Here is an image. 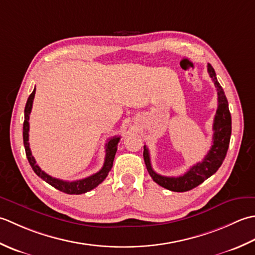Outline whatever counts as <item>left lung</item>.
Wrapping results in <instances>:
<instances>
[{"instance_id":"1","label":"left lung","mask_w":255,"mask_h":255,"mask_svg":"<svg viewBox=\"0 0 255 255\" xmlns=\"http://www.w3.org/2000/svg\"><path fill=\"white\" fill-rule=\"evenodd\" d=\"M208 72L217 88L218 108L214 121V137H212L214 142L202 162L191 166L184 175L178 176V177L162 176L154 171L152 164H150L149 152L146 145H144L143 156L149 176L159 186L168 190L176 191V193H183V191L193 189L214 175L225 160L228 148H229L231 136V114L229 111V105H228L225 91L217 80L215 69L210 64H208Z\"/></svg>"}]
</instances>
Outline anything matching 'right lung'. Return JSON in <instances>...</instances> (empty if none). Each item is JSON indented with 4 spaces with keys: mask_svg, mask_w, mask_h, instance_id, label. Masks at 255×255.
I'll list each match as a JSON object with an SVG mask.
<instances>
[{
    "mask_svg": "<svg viewBox=\"0 0 255 255\" xmlns=\"http://www.w3.org/2000/svg\"><path fill=\"white\" fill-rule=\"evenodd\" d=\"M35 97V89L33 92L30 93V96L27 99V102H26L25 106V110H24V124H23V141H24V147H25V152H26V156H27V159L29 162V165L32 166L33 170L35 171V174L40 177L43 180H45L46 183H48L53 187H55L56 189H58L62 193L69 194V195H80V194H85L87 191H90L93 188L101 184L103 180L106 179V177L109 174V171L111 170L112 166H113V160L114 156H116L117 149H118V143L120 142V136H113L110 139H109L108 143L106 144V158H105V164H103L102 168L98 171V173L93 174L89 177L84 178V179H79V180H75V181H66V180H61L58 178L51 177L50 175L46 174L44 170H41L39 166L36 164V160L34 156L32 155V150L29 148V143H28V131H29V114L30 111H32V107H33V100Z\"/></svg>",
    "mask_w": 255,
    "mask_h": 255,
    "instance_id": "right-lung-1",
    "label": "right lung"
}]
</instances>
